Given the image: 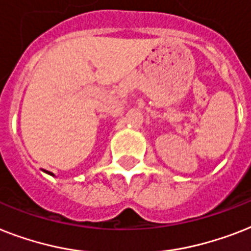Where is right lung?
<instances>
[{
    "label": "right lung",
    "instance_id": "right-lung-1",
    "mask_svg": "<svg viewBox=\"0 0 251 251\" xmlns=\"http://www.w3.org/2000/svg\"><path fill=\"white\" fill-rule=\"evenodd\" d=\"M45 173H48V174H50V175H54V174H52V173H50V172H46V170H45Z\"/></svg>",
    "mask_w": 251,
    "mask_h": 251
}]
</instances>
